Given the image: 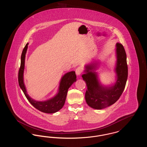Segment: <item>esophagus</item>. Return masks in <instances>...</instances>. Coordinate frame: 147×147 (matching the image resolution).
Listing matches in <instances>:
<instances>
[{
	"label": "esophagus",
	"instance_id": "34e87169",
	"mask_svg": "<svg viewBox=\"0 0 147 147\" xmlns=\"http://www.w3.org/2000/svg\"><path fill=\"white\" fill-rule=\"evenodd\" d=\"M83 68L80 67H78L77 69H76V73L77 76H79L82 74V73L83 72Z\"/></svg>",
	"mask_w": 147,
	"mask_h": 147
}]
</instances>
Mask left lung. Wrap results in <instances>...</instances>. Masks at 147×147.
Wrapping results in <instances>:
<instances>
[{
  "label": "left lung",
  "mask_w": 147,
  "mask_h": 147,
  "mask_svg": "<svg viewBox=\"0 0 147 147\" xmlns=\"http://www.w3.org/2000/svg\"><path fill=\"white\" fill-rule=\"evenodd\" d=\"M117 62L115 71L117 80L110 87H104L100 84L96 70V63H92L85 67V74L82 75L86 83L87 89L85 100L87 104L92 109L100 110L111 106L119 99L125 89L128 77L126 51L123 45L116 43Z\"/></svg>",
  "instance_id": "1"
}]
</instances>
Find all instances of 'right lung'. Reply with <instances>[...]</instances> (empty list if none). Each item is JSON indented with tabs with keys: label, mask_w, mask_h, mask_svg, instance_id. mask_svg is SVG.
<instances>
[{
	"label": "right lung",
	"mask_w": 147,
	"mask_h": 147,
	"mask_svg": "<svg viewBox=\"0 0 147 147\" xmlns=\"http://www.w3.org/2000/svg\"><path fill=\"white\" fill-rule=\"evenodd\" d=\"M28 44V43L25 45L21 54V64L18 74L19 86L28 101L36 109L41 112L47 113H55L60 110L63 107L65 101L68 89L74 82H76L77 76L76 75V72L74 71H71L63 76L59 84L58 92L53 98L44 101H36L33 98H30L26 90L23 78L25 67V59Z\"/></svg>",
	"instance_id": "right-lung-1"
}]
</instances>
